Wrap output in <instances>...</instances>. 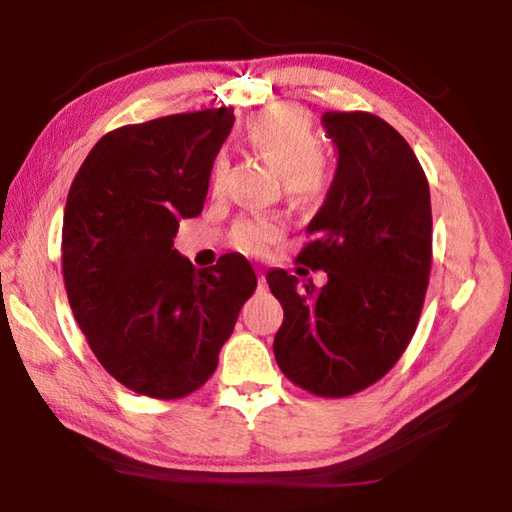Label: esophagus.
Returning <instances> with one entry per match:
<instances>
[{"label":"esophagus","instance_id":"1","mask_svg":"<svg viewBox=\"0 0 512 512\" xmlns=\"http://www.w3.org/2000/svg\"><path fill=\"white\" fill-rule=\"evenodd\" d=\"M257 282H259V289H264V287H266V277H264L262 273L257 275Z\"/></svg>","mask_w":512,"mask_h":512}]
</instances>
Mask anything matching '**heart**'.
<instances>
[{
  "instance_id": "1",
  "label": "heart",
  "mask_w": 512,
  "mask_h": 512,
  "mask_svg": "<svg viewBox=\"0 0 512 512\" xmlns=\"http://www.w3.org/2000/svg\"><path fill=\"white\" fill-rule=\"evenodd\" d=\"M246 144L284 178V189L293 196H307L320 185L323 176V144L314 121L298 106H273L246 124ZM228 162L216 158L212 164V189H221ZM284 225L275 216H259L237 223L235 244L246 253H262L280 239Z\"/></svg>"
}]
</instances>
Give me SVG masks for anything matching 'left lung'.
Listing matches in <instances>:
<instances>
[{
    "mask_svg": "<svg viewBox=\"0 0 512 512\" xmlns=\"http://www.w3.org/2000/svg\"><path fill=\"white\" fill-rule=\"evenodd\" d=\"M334 180L307 225L298 262L327 284L266 273L284 309L273 352L293 384L348 397L402 357L418 327L431 271V196L409 142L370 112H325ZM302 268H298L300 275Z\"/></svg>",
    "mask_w": 512,
    "mask_h": 512,
    "instance_id": "left-lung-1",
    "label": "left lung"
}]
</instances>
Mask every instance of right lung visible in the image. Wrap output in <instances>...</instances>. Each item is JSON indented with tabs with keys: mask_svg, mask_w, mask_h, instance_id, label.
Returning a JSON list of instances; mask_svg holds the SVG:
<instances>
[{
	"mask_svg": "<svg viewBox=\"0 0 512 512\" xmlns=\"http://www.w3.org/2000/svg\"><path fill=\"white\" fill-rule=\"evenodd\" d=\"M235 124L210 108L103 135L69 187L63 277L94 357L131 391L178 400L219 363L257 277L241 255L196 271L173 248L201 214L216 153Z\"/></svg>",
	"mask_w": 512,
	"mask_h": 512,
	"instance_id": "right-lung-1",
	"label": "right lung"
}]
</instances>
